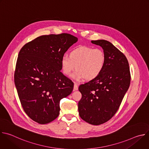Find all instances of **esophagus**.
Returning a JSON list of instances; mask_svg holds the SVG:
<instances>
[{
  "instance_id": "34e87169",
  "label": "esophagus",
  "mask_w": 149,
  "mask_h": 149,
  "mask_svg": "<svg viewBox=\"0 0 149 149\" xmlns=\"http://www.w3.org/2000/svg\"><path fill=\"white\" fill-rule=\"evenodd\" d=\"M78 90V86L77 82H74V90L76 91Z\"/></svg>"
}]
</instances>
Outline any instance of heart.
<instances>
[{"mask_svg":"<svg viewBox=\"0 0 149 149\" xmlns=\"http://www.w3.org/2000/svg\"><path fill=\"white\" fill-rule=\"evenodd\" d=\"M105 62V55L100 48H93L88 46H80L72 50L69 57L63 55L61 61L63 74L70 76L72 74L76 79L84 78L90 81L97 77L103 70Z\"/></svg>","mask_w":149,"mask_h":149,"instance_id":"1","label":"heart"}]
</instances>
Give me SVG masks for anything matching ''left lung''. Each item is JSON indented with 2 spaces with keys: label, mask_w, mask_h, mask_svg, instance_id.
Returning <instances> with one entry per match:
<instances>
[{
  "label": "left lung",
  "mask_w": 149,
  "mask_h": 149,
  "mask_svg": "<svg viewBox=\"0 0 149 149\" xmlns=\"http://www.w3.org/2000/svg\"><path fill=\"white\" fill-rule=\"evenodd\" d=\"M100 45L105 55L104 67L95 78L81 84L82 98L78 102L80 117L92 125H100L110 120L118 110L131 81L127 58L111 42L92 40Z\"/></svg>",
  "instance_id": "1"
}]
</instances>
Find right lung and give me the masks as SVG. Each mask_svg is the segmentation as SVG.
Listing matches in <instances>:
<instances>
[{
  "label": "right lung",
  "mask_w": 149,
  "mask_h": 149,
  "mask_svg": "<svg viewBox=\"0 0 149 149\" xmlns=\"http://www.w3.org/2000/svg\"><path fill=\"white\" fill-rule=\"evenodd\" d=\"M77 40L65 33L42 35L19 51L14 74L15 86L24 111L39 124L56 118L61 100L73 90V82L60 71L61 61Z\"/></svg>",
  "instance_id": "right-lung-1"
}]
</instances>
